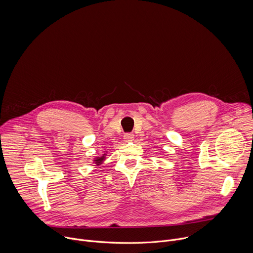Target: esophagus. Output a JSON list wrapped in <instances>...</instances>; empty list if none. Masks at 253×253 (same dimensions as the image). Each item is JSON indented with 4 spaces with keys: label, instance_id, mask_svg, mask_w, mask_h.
Returning a JSON list of instances; mask_svg holds the SVG:
<instances>
[{
    "label": "esophagus",
    "instance_id": "obj_1",
    "mask_svg": "<svg viewBox=\"0 0 253 253\" xmlns=\"http://www.w3.org/2000/svg\"><path fill=\"white\" fill-rule=\"evenodd\" d=\"M124 139H125V141H132L133 139H134V134L133 133H127V134H125L124 135Z\"/></svg>",
    "mask_w": 253,
    "mask_h": 253
}]
</instances>
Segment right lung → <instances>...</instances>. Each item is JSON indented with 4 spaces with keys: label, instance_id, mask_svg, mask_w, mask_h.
Returning <instances> with one entry per match:
<instances>
[{
    "label": "right lung",
    "instance_id": "right-lung-1",
    "mask_svg": "<svg viewBox=\"0 0 253 253\" xmlns=\"http://www.w3.org/2000/svg\"><path fill=\"white\" fill-rule=\"evenodd\" d=\"M106 153H104L102 156H100V157H95L94 159H93V163L94 164H96V165H100V164H102L103 163V161L106 159Z\"/></svg>",
    "mask_w": 253,
    "mask_h": 253
}]
</instances>
